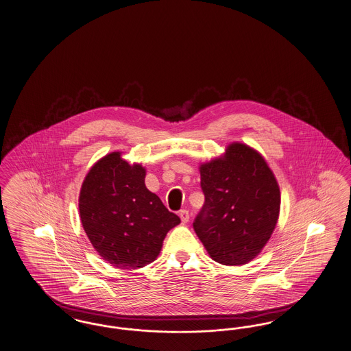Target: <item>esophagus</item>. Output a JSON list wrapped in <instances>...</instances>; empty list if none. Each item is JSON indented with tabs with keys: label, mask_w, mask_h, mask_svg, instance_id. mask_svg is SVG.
Returning a JSON list of instances; mask_svg holds the SVG:
<instances>
[{
	"label": "esophagus",
	"mask_w": 351,
	"mask_h": 351,
	"mask_svg": "<svg viewBox=\"0 0 351 351\" xmlns=\"http://www.w3.org/2000/svg\"><path fill=\"white\" fill-rule=\"evenodd\" d=\"M179 217H180L183 223H186V222L189 221V213H188V210H185V209L180 210V212H179Z\"/></svg>",
	"instance_id": "1"
}]
</instances>
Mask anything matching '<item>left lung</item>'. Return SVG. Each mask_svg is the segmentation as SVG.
I'll list each match as a JSON object with an SVG mask.
<instances>
[{"instance_id": "left-lung-1", "label": "left lung", "mask_w": 351, "mask_h": 351, "mask_svg": "<svg viewBox=\"0 0 351 351\" xmlns=\"http://www.w3.org/2000/svg\"><path fill=\"white\" fill-rule=\"evenodd\" d=\"M205 202L193 229L202 245L225 266L252 261L274 232L280 210V189L265 158L234 142L225 154L200 166Z\"/></svg>"}]
</instances>
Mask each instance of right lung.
I'll list each match as a JSON object with an SVG mask.
<instances>
[{"instance_id":"right-lung-1","label":"right lung","mask_w":351,"mask_h":351,"mask_svg":"<svg viewBox=\"0 0 351 351\" xmlns=\"http://www.w3.org/2000/svg\"><path fill=\"white\" fill-rule=\"evenodd\" d=\"M146 169L110 152L84 179L79 210L93 247L117 268L145 267L156 259L168 232L180 223L145 184Z\"/></svg>"}]
</instances>
